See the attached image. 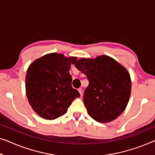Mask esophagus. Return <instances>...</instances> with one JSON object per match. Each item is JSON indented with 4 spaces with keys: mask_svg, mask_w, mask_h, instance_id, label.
Instances as JSON below:
<instances>
[{
    "mask_svg": "<svg viewBox=\"0 0 155 155\" xmlns=\"http://www.w3.org/2000/svg\"><path fill=\"white\" fill-rule=\"evenodd\" d=\"M78 91L79 92V93H80L81 95H82V94H83V91H82V88H81V87H80V88H78Z\"/></svg>",
    "mask_w": 155,
    "mask_h": 155,
    "instance_id": "34e87169",
    "label": "esophagus"
}]
</instances>
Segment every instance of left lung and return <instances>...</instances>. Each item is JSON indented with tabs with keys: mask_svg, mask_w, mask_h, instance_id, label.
Returning <instances> with one entry per match:
<instances>
[{
	"mask_svg": "<svg viewBox=\"0 0 155 155\" xmlns=\"http://www.w3.org/2000/svg\"><path fill=\"white\" fill-rule=\"evenodd\" d=\"M75 66L89 81L84 102L90 116L101 123H107L120 116L131 94V81L127 70L106 55L93 59L81 58Z\"/></svg>",
	"mask_w": 155,
	"mask_h": 155,
	"instance_id": "8db88e82",
	"label": "left lung"
}]
</instances>
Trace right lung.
I'll return each mask as SVG.
<instances>
[{
    "instance_id": "obj_1",
    "label": "right lung",
    "mask_w": 155,
    "mask_h": 155,
    "mask_svg": "<svg viewBox=\"0 0 155 155\" xmlns=\"http://www.w3.org/2000/svg\"><path fill=\"white\" fill-rule=\"evenodd\" d=\"M77 57L48 54L30 64L26 76V92L30 105L46 120H54L65 114L74 100L79 97L71 86V65Z\"/></svg>"
}]
</instances>
